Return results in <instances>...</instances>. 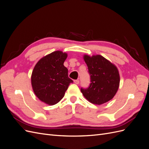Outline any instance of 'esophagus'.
I'll return each instance as SVG.
<instances>
[{
	"mask_svg": "<svg viewBox=\"0 0 149 149\" xmlns=\"http://www.w3.org/2000/svg\"><path fill=\"white\" fill-rule=\"evenodd\" d=\"M74 83L76 84H78L79 83V81L78 79H76V80H74Z\"/></svg>",
	"mask_w": 149,
	"mask_h": 149,
	"instance_id": "34e87169",
	"label": "esophagus"
}]
</instances>
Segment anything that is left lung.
I'll return each mask as SVG.
<instances>
[{
  "label": "left lung",
  "instance_id": "obj_1",
  "mask_svg": "<svg viewBox=\"0 0 149 149\" xmlns=\"http://www.w3.org/2000/svg\"><path fill=\"white\" fill-rule=\"evenodd\" d=\"M91 77L88 88L81 89L84 97L91 103L101 105L111 100L118 91L120 76L115 65L101 55H84Z\"/></svg>",
  "mask_w": 149,
  "mask_h": 149
}]
</instances>
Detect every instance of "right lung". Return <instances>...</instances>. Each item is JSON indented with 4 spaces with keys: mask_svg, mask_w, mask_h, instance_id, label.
Here are the masks:
<instances>
[{
    "mask_svg": "<svg viewBox=\"0 0 149 149\" xmlns=\"http://www.w3.org/2000/svg\"><path fill=\"white\" fill-rule=\"evenodd\" d=\"M66 53L55 51L42 58L35 65L31 76L35 94L48 105L56 104L64 97L73 80L68 78V70L63 63Z\"/></svg>",
    "mask_w": 149,
    "mask_h": 149,
    "instance_id": "right-lung-1",
    "label": "right lung"
}]
</instances>
